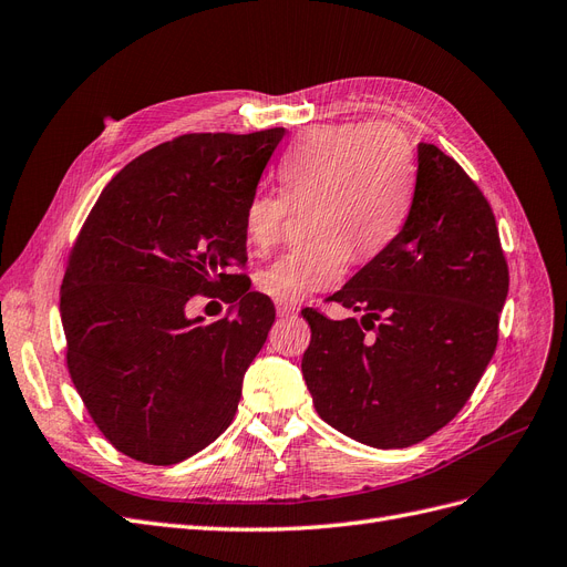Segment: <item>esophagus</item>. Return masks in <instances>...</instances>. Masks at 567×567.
<instances>
[{
	"instance_id": "34e87169",
	"label": "esophagus",
	"mask_w": 567,
	"mask_h": 567,
	"mask_svg": "<svg viewBox=\"0 0 567 567\" xmlns=\"http://www.w3.org/2000/svg\"><path fill=\"white\" fill-rule=\"evenodd\" d=\"M275 305H277V315H279V317L296 315V305H288V302H281V300H277Z\"/></svg>"
}]
</instances>
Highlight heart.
<instances>
[{
  "label": "heart",
  "instance_id": "b5f03b06",
  "mask_svg": "<svg viewBox=\"0 0 567 567\" xmlns=\"http://www.w3.org/2000/svg\"><path fill=\"white\" fill-rule=\"evenodd\" d=\"M277 175L284 194H250L241 227L250 248L267 250L281 237L287 202H315L309 220L319 239L286 250L258 275L269 298L298 302L338 286L354 248L375 256L401 231L415 194V152L386 122L319 126L284 154Z\"/></svg>",
  "mask_w": 567,
  "mask_h": 567
}]
</instances>
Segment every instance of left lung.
Segmentation results:
<instances>
[{
    "label": "left lung",
    "mask_w": 567,
    "mask_h": 567,
    "mask_svg": "<svg viewBox=\"0 0 567 567\" xmlns=\"http://www.w3.org/2000/svg\"><path fill=\"white\" fill-rule=\"evenodd\" d=\"M506 292L491 204L453 157L420 143L403 229L328 298L365 311L361 323L302 309L311 328L302 375L317 413L384 451L436 434L495 354Z\"/></svg>",
    "instance_id": "obj_1"
}]
</instances>
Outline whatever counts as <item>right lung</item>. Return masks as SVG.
<instances>
[{
	"instance_id": "obj_1",
	"label": "right lung",
	"mask_w": 567,
	"mask_h": 567,
	"mask_svg": "<svg viewBox=\"0 0 567 567\" xmlns=\"http://www.w3.org/2000/svg\"><path fill=\"white\" fill-rule=\"evenodd\" d=\"M185 133L114 175L72 244L61 286L68 370L116 451L178 464L237 413L275 305L248 290L244 208L284 138ZM194 295L240 300L234 316L187 320Z\"/></svg>"
}]
</instances>
